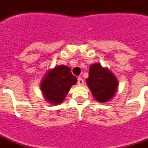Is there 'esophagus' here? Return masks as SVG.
<instances>
[{
	"mask_svg": "<svg viewBox=\"0 0 148 148\" xmlns=\"http://www.w3.org/2000/svg\"><path fill=\"white\" fill-rule=\"evenodd\" d=\"M77 84H78L79 86H82L84 84V80L82 77H78V78H77Z\"/></svg>",
	"mask_w": 148,
	"mask_h": 148,
	"instance_id": "34e87169",
	"label": "esophagus"
}]
</instances>
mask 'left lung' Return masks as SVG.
<instances>
[{"instance_id":"left-lung-1","label":"left lung","mask_w":148,"mask_h":148,"mask_svg":"<svg viewBox=\"0 0 148 148\" xmlns=\"http://www.w3.org/2000/svg\"><path fill=\"white\" fill-rule=\"evenodd\" d=\"M86 83L95 99L101 103L107 102L112 98L118 86L117 79L113 74L99 63L90 66Z\"/></svg>"}]
</instances>
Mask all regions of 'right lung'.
<instances>
[{"instance_id": "1", "label": "right lung", "mask_w": 148, "mask_h": 148, "mask_svg": "<svg viewBox=\"0 0 148 148\" xmlns=\"http://www.w3.org/2000/svg\"><path fill=\"white\" fill-rule=\"evenodd\" d=\"M77 82V77L70 68L63 65L50 71L42 79L40 88L49 103L58 105L63 101L71 87Z\"/></svg>"}]
</instances>
